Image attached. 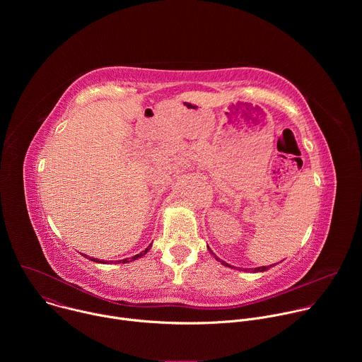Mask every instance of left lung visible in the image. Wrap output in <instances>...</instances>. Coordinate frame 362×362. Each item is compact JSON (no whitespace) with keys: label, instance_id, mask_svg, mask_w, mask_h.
I'll list each match as a JSON object with an SVG mask.
<instances>
[{"label":"left lung","instance_id":"8db88e82","mask_svg":"<svg viewBox=\"0 0 362 362\" xmlns=\"http://www.w3.org/2000/svg\"><path fill=\"white\" fill-rule=\"evenodd\" d=\"M216 259H218V257H216ZM221 262H222L223 265H226V267H230V265H228V264H226V262H223V261H221ZM268 268H269V267H261V268H256V269H255V272H264V271H267Z\"/></svg>","mask_w":362,"mask_h":362}]
</instances>
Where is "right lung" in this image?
Instances as JSON below:
<instances>
[{
	"mask_svg": "<svg viewBox=\"0 0 362 362\" xmlns=\"http://www.w3.org/2000/svg\"><path fill=\"white\" fill-rule=\"evenodd\" d=\"M148 249H150V246H147V247H146V249H144V250H143V252H140V253H137V255H134V256H133V257H130V261H136V259H137V257H141V256H143V255H146V253H147V252H148ZM91 261H94V262H103V261H98V259H95V257H93V259H91ZM119 262H120V261H119ZM122 262H123V264H126V262H129V257H127V259H122ZM103 264H106V262H103Z\"/></svg>",
	"mask_w": 362,
	"mask_h": 362,
	"instance_id": "obj_1",
	"label": "right lung"
}]
</instances>
